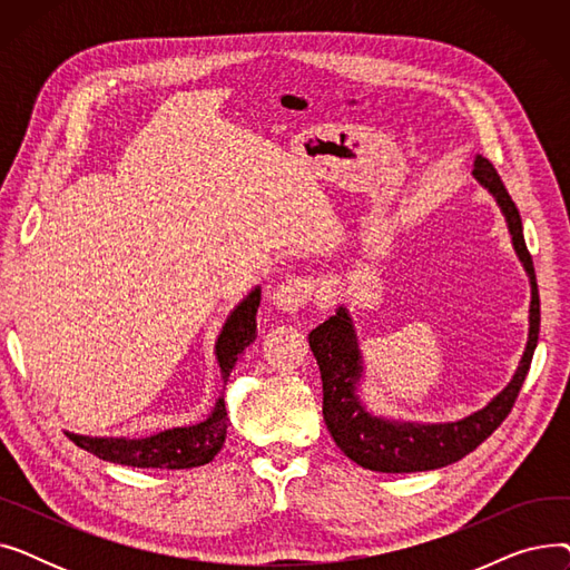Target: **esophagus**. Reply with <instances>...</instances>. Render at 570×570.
Listing matches in <instances>:
<instances>
[{
    "label": "esophagus",
    "mask_w": 570,
    "mask_h": 570,
    "mask_svg": "<svg viewBox=\"0 0 570 570\" xmlns=\"http://www.w3.org/2000/svg\"><path fill=\"white\" fill-rule=\"evenodd\" d=\"M314 284L307 277H288L282 284L275 286L273 291V305L282 314H295L297 309H303L307 301L312 297Z\"/></svg>",
    "instance_id": "obj_1"
}]
</instances>
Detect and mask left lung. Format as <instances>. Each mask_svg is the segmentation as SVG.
Masks as SVG:
<instances>
[{
  "label": "left lung",
  "instance_id": "8db88e82",
  "mask_svg": "<svg viewBox=\"0 0 570 570\" xmlns=\"http://www.w3.org/2000/svg\"><path fill=\"white\" fill-rule=\"evenodd\" d=\"M471 175L497 200L508 233H511L513 249L529 277V335L520 365L501 393H497L483 409L460 417V421L413 423L400 421V417L376 415L365 406L361 395L365 381L363 353L361 344H357L353 318L346 305H340L335 316L323 321L309 333V346L321 370L323 421L327 432L340 445V451L363 469L383 473H413L441 469L462 460L503 423L527 379L538 344V327H541V301H538L533 263L524 245L522 219L499 173L485 157H473Z\"/></svg>",
  "mask_w": 570,
  "mask_h": 570
}]
</instances>
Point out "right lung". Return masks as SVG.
Masks as SVG:
<instances>
[{
    "label": "right lung",
    "mask_w": 570,
    "mask_h": 570,
    "mask_svg": "<svg viewBox=\"0 0 570 570\" xmlns=\"http://www.w3.org/2000/svg\"><path fill=\"white\" fill-rule=\"evenodd\" d=\"M261 307V286H254L233 312L226 316L215 342V357L222 379V393L207 413L205 421L170 428L157 434L129 439V436H87L67 432V436L82 451L99 460L136 469H191L213 462L222 451L228 432V413L224 391L228 376L243 353L256 340V312Z\"/></svg>",
    "instance_id": "add662e5"
}]
</instances>
